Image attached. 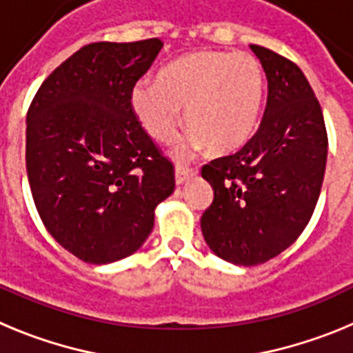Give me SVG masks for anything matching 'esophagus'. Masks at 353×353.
Instances as JSON below:
<instances>
[{"instance_id": "1", "label": "esophagus", "mask_w": 353, "mask_h": 353, "mask_svg": "<svg viewBox=\"0 0 353 353\" xmlns=\"http://www.w3.org/2000/svg\"><path fill=\"white\" fill-rule=\"evenodd\" d=\"M196 173H198V170L187 168L183 164H176V168H174V182H176V185H182L183 182H187Z\"/></svg>"}]
</instances>
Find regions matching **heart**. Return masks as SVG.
Wrapping results in <instances>:
<instances>
[{
    "instance_id": "heart-1",
    "label": "heart",
    "mask_w": 353,
    "mask_h": 353,
    "mask_svg": "<svg viewBox=\"0 0 353 353\" xmlns=\"http://www.w3.org/2000/svg\"><path fill=\"white\" fill-rule=\"evenodd\" d=\"M263 92L265 74L256 56L199 49L168 63L159 81H138L130 105L143 129L159 143L176 138L185 108L192 145L224 155L254 136Z\"/></svg>"
}]
</instances>
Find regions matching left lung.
<instances>
[{
	"label": "left lung",
	"instance_id": "obj_1",
	"mask_svg": "<svg viewBox=\"0 0 353 353\" xmlns=\"http://www.w3.org/2000/svg\"><path fill=\"white\" fill-rule=\"evenodd\" d=\"M251 51L269 83L260 129L236 154L201 170L214 189L201 217L205 242L219 258L244 267L269 261L299 239L327 164L322 108L301 68L261 46Z\"/></svg>",
	"mask_w": 353,
	"mask_h": 353
}]
</instances>
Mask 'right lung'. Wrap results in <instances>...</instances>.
Here are the masks:
<instances>
[{
    "label": "right lung",
    "mask_w": 353,
    "mask_h": 353,
    "mask_svg": "<svg viewBox=\"0 0 353 353\" xmlns=\"http://www.w3.org/2000/svg\"><path fill=\"white\" fill-rule=\"evenodd\" d=\"M164 43L97 42L52 72L26 118L31 194L52 239L79 260L105 265L138 251L155 208L174 191L130 105L136 81Z\"/></svg>",
    "instance_id": "right-lung-1"
}]
</instances>
